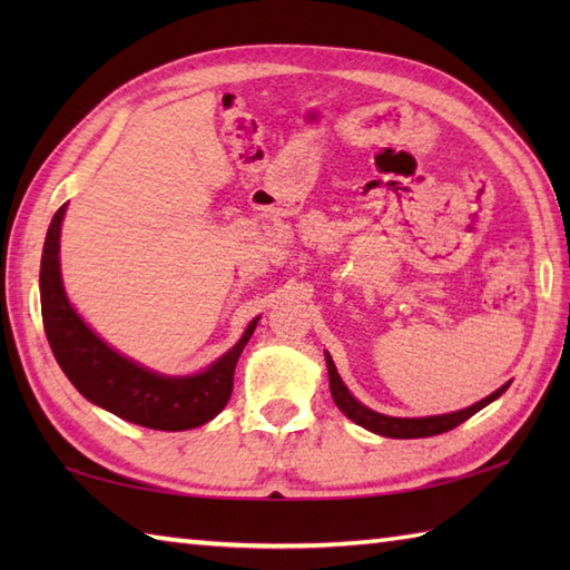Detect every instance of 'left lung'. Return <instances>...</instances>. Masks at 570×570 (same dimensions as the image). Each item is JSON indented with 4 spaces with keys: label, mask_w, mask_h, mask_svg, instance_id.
<instances>
[{
    "label": "left lung",
    "mask_w": 570,
    "mask_h": 570,
    "mask_svg": "<svg viewBox=\"0 0 570 570\" xmlns=\"http://www.w3.org/2000/svg\"><path fill=\"white\" fill-rule=\"evenodd\" d=\"M325 362H328V377H331V394H333V402L337 404V409L343 411L347 419H353L357 426L367 429L372 433H380L386 435V439H426V435H439L451 431L460 423L468 421L472 414H478L480 409H485L494 399L502 396L507 392V382L504 386H500L498 392H492L490 396L482 399V402L472 404L468 409H460L453 411V414H443V416H423V419H396V416H384L377 414V411L367 409L365 404H360L357 399L347 392V386L343 384L341 374H337L335 365H333V357L325 353Z\"/></svg>",
    "instance_id": "1"
}]
</instances>
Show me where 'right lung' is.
I'll list each match as a JSON object with an SVG mask.
<instances>
[{
  "mask_svg": "<svg viewBox=\"0 0 570 570\" xmlns=\"http://www.w3.org/2000/svg\"><path fill=\"white\" fill-rule=\"evenodd\" d=\"M66 205L56 210L48 225L43 254H41V316L43 331L51 345L56 362L72 386L115 416L156 431H188L203 426L225 409L233 394V377L237 360L252 337L257 321L254 318L239 343L215 360L208 370L190 377H166L137 365L129 357L115 353L102 343L63 292L60 282V223H63Z\"/></svg>",
  "mask_w": 570,
  "mask_h": 570,
  "instance_id": "1",
  "label": "right lung"
}]
</instances>
